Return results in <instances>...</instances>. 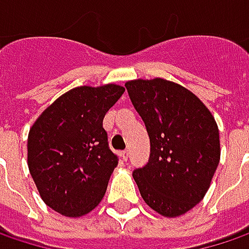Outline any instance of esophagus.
<instances>
[{
  "label": "esophagus",
  "instance_id": "34e87169",
  "mask_svg": "<svg viewBox=\"0 0 249 249\" xmlns=\"http://www.w3.org/2000/svg\"><path fill=\"white\" fill-rule=\"evenodd\" d=\"M119 154H120V157H122V159H123V161H126V160H127V159H129V151H127V150L120 151V153H119Z\"/></svg>",
  "mask_w": 249,
  "mask_h": 249
}]
</instances>
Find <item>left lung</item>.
<instances>
[{
    "mask_svg": "<svg viewBox=\"0 0 249 249\" xmlns=\"http://www.w3.org/2000/svg\"><path fill=\"white\" fill-rule=\"evenodd\" d=\"M150 139L149 161L133 170L143 200L178 217L205 196L220 163V133L204 103L186 88L157 78L126 85Z\"/></svg>",
    "mask_w": 249,
    "mask_h": 249,
    "instance_id": "left-lung-1",
    "label": "left lung"
}]
</instances>
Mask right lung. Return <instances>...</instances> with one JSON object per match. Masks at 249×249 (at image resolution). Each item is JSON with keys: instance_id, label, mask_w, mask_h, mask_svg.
I'll list each match as a JSON object with an SVG mask.
<instances>
[{"instance_id": "add662e5", "label": "right lung", "mask_w": 249, "mask_h": 249, "mask_svg": "<svg viewBox=\"0 0 249 249\" xmlns=\"http://www.w3.org/2000/svg\"><path fill=\"white\" fill-rule=\"evenodd\" d=\"M119 85L80 86L58 98L28 136V167L45 204L66 217L92 211L103 198L119 157L103 129L123 95Z\"/></svg>"}]
</instances>
